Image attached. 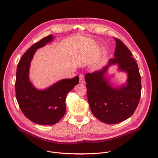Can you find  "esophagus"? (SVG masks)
Returning a JSON list of instances; mask_svg holds the SVG:
<instances>
[{"label":"esophagus","instance_id":"esophagus-1","mask_svg":"<svg viewBox=\"0 0 158 158\" xmlns=\"http://www.w3.org/2000/svg\"><path fill=\"white\" fill-rule=\"evenodd\" d=\"M79 78H80V83L81 84H84L85 83V79H84V77L83 74H80L79 75Z\"/></svg>","mask_w":158,"mask_h":158}]
</instances>
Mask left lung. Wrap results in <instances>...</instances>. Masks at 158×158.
<instances>
[{"instance_id":"1","label":"left lung","mask_w":158,"mask_h":158,"mask_svg":"<svg viewBox=\"0 0 158 158\" xmlns=\"http://www.w3.org/2000/svg\"><path fill=\"white\" fill-rule=\"evenodd\" d=\"M116 47L114 58L99 71L85 75L87 97L92 114L109 124H117L129 118L135 112L141 95V80L137 64L129 48L114 38ZM117 64L120 71L128 73L127 84L114 88L104 77L108 68Z\"/></svg>"}]
</instances>
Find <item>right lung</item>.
Returning <instances> with one entry per match:
<instances>
[{"instance_id": "1", "label": "right lung", "mask_w": 158, "mask_h": 158, "mask_svg": "<svg viewBox=\"0 0 158 158\" xmlns=\"http://www.w3.org/2000/svg\"><path fill=\"white\" fill-rule=\"evenodd\" d=\"M53 40L50 34L31 46L22 56L17 67L15 95L19 107L31 121L40 125H54L66 112L67 94L79 83V77L63 79L49 88L39 90L29 79L31 61L36 50Z\"/></svg>"}]
</instances>
